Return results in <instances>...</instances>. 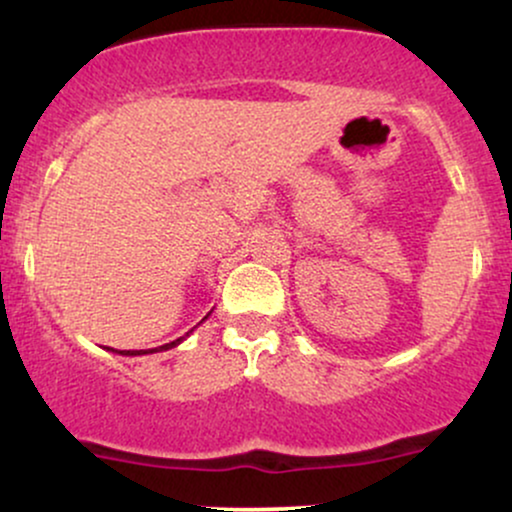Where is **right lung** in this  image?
Instances as JSON below:
<instances>
[{
  "mask_svg": "<svg viewBox=\"0 0 512 512\" xmlns=\"http://www.w3.org/2000/svg\"><path fill=\"white\" fill-rule=\"evenodd\" d=\"M209 317V315H207ZM207 317H204V320H207ZM192 332V330H190ZM190 332L185 334V337H190ZM185 337H180V339H175V342H170V344H163V346H158V349H146V351H117V354H122V356H142V354H156V351H168V349H173V346H178L182 339ZM115 351V349H113Z\"/></svg>",
  "mask_w": 512,
  "mask_h": 512,
  "instance_id": "right-lung-1",
  "label": "right lung"
}]
</instances>
